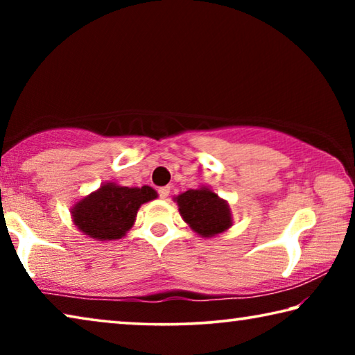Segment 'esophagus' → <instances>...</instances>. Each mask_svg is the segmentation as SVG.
<instances>
[{
  "instance_id": "obj_1",
  "label": "esophagus",
  "mask_w": 355,
  "mask_h": 355,
  "mask_svg": "<svg viewBox=\"0 0 355 355\" xmlns=\"http://www.w3.org/2000/svg\"><path fill=\"white\" fill-rule=\"evenodd\" d=\"M169 192H171L169 186H163V188L158 189V194H159L161 199H167V197H169Z\"/></svg>"
}]
</instances>
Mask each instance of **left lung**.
Wrapping results in <instances>:
<instances>
[{"label": "left lung", "instance_id": "8db88e82", "mask_svg": "<svg viewBox=\"0 0 355 355\" xmlns=\"http://www.w3.org/2000/svg\"><path fill=\"white\" fill-rule=\"evenodd\" d=\"M175 200L186 224L202 238H213L232 227L228 203L205 186L186 191Z\"/></svg>", "mask_w": 355, "mask_h": 355}]
</instances>
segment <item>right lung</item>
Here are the masks:
<instances>
[{"label": "right lung", "instance_id": "right-lung-1", "mask_svg": "<svg viewBox=\"0 0 355 355\" xmlns=\"http://www.w3.org/2000/svg\"><path fill=\"white\" fill-rule=\"evenodd\" d=\"M158 197L150 186L128 188L116 183H105L76 202L71 208L73 224L84 235L97 241H111L125 236L136 220L142 203Z\"/></svg>", "mask_w": 355, "mask_h": 355}]
</instances>
